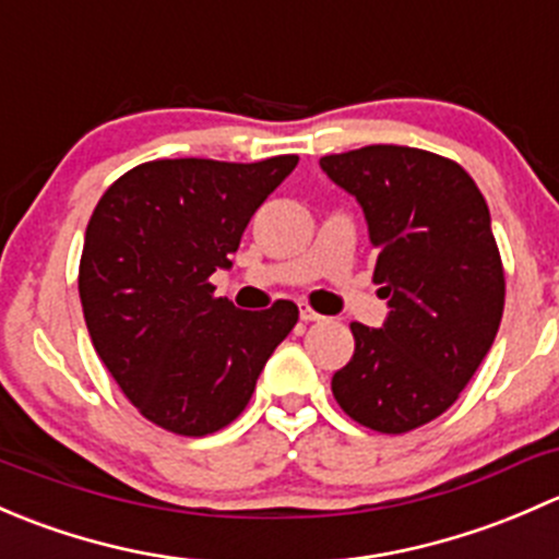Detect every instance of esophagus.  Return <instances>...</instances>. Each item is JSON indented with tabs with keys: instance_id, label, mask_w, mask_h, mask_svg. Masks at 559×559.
<instances>
[{
	"instance_id": "1",
	"label": "esophagus",
	"mask_w": 559,
	"mask_h": 559,
	"mask_svg": "<svg viewBox=\"0 0 559 559\" xmlns=\"http://www.w3.org/2000/svg\"><path fill=\"white\" fill-rule=\"evenodd\" d=\"M300 319H302V321H324V316H321V313H316L313 308L302 306V308H300Z\"/></svg>"
}]
</instances>
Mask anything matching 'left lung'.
Segmentation results:
<instances>
[{
    "instance_id": "obj_1",
    "label": "left lung",
    "mask_w": 559,
    "mask_h": 559,
    "mask_svg": "<svg viewBox=\"0 0 559 559\" xmlns=\"http://www.w3.org/2000/svg\"><path fill=\"white\" fill-rule=\"evenodd\" d=\"M359 202L389 313L354 321V357L332 376L337 405L376 432L416 430L460 397L492 348L506 278L487 200L460 165L405 145L319 159Z\"/></svg>"
}]
</instances>
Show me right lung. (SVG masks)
I'll return each mask as SVG.
<instances>
[{
  "label": "right lung",
  "instance_id": "add662e5",
  "mask_svg": "<svg viewBox=\"0 0 559 559\" xmlns=\"http://www.w3.org/2000/svg\"><path fill=\"white\" fill-rule=\"evenodd\" d=\"M295 167L297 156L145 162L94 207L78 273L83 316L105 368L154 425L200 438L238 419L297 324L295 302L240 311L211 284Z\"/></svg>",
  "mask_w": 559,
  "mask_h": 559
}]
</instances>
